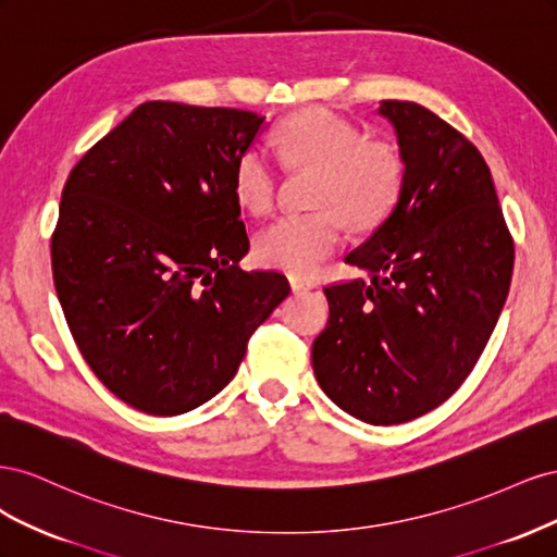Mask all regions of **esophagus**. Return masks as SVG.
I'll return each mask as SVG.
<instances>
[{"label":"esophagus","mask_w":557,"mask_h":557,"mask_svg":"<svg viewBox=\"0 0 557 557\" xmlns=\"http://www.w3.org/2000/svg\"><path fill=\"white\" fill-rule=\"evenodd\" d=\"M288 281H290V288H293L295 293H301V290H313V288H315V281H313V278H309V276H301V274H290V276H288Z\"/></svg>","instance_id":"1"}]
</instances>
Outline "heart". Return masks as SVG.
<instances>
[{"mask_svg": "<svg viewBox=\"0 0 557 557\" xmlns=\"http://www.w3.org/2000/svg\"><path fill=\"white\" fill-rule=\"evenodd\" d=\"M274 146L285 162L315 170L313 213H285L258 234L264 264L309 274L344 242V215L352 225L376 223L401 185L399 153L367 141L362 129L327 109L301 111L276 127ZM276 170L267 150L250 146L234 164V195L252 213L274 205Z\"/></svg>", "mask_w": 557, "mask_h": 557, "instance_id": "heart-1", "label": "heart"}]
</instances>
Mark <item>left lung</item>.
I'll use <instances>...</instances> for the list:
<instances>
[{
	"instance_id": "1",
	"label": "left lung",
	"mask_w": 557,
	"mask_h": 557,
	"mask_svg": "<svg viewBox=\"0 0 557 557\" xmlns=\"http://www.w3.org/2000/svg\"><path fill=\"white\" fill-rule=\"evenodd\" d=\"M393 125L401 185L393 209L344 258L372 281L325 288L327 327L311 348L336 407L397 425L446 401L491 339L513 272V242L479 148L440 115L399 99Z\"/></svg>"
}]
</instances>
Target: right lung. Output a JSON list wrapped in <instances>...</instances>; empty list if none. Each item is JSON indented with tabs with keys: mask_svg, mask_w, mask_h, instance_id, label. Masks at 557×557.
<instances>
[{
	"mask_svg": "<svg viewBox=\"0 0 557 557\" xmlns=\"http://www.w3.org/2000/svg\"><path fill=\"white\" fill-rule=\"evenodd\" d=\"M264 115L146 102L64 183L50 242L66 325L129 407L178 416L234 379L288 278L244 272L234 164Z\"/></svg>",
	"mask_w": 557,
	"mask_h": 557,
	"instance_id": "add662e5",
	"label": "right lung"
}]
</instances>
